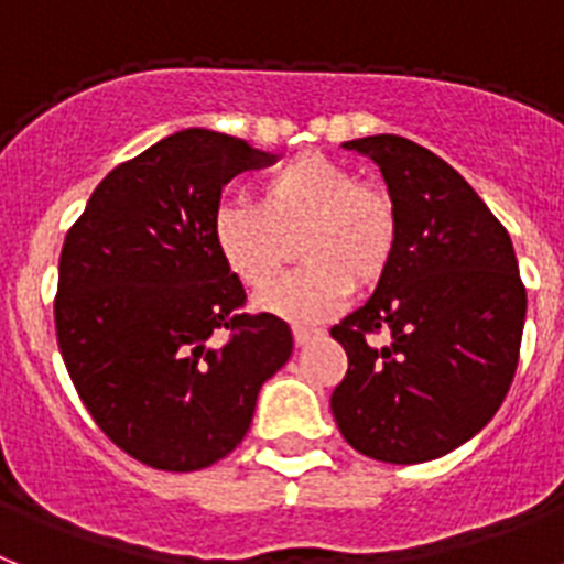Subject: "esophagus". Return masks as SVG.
<instances>
[{"mask_svg":"<svg viewBox=\"0 0 564 564\" xmlns=\"http://www.w3.org/2000/svg\"><path fill=\"white\" fill-rule=\"evenodd\" d=\"M318 335H321V329H306V326H295V329H292V338H295L297 347H304V344L315 340Z\"/></svg>","mask_w":564,"mask_h":564,"instance_id":"esophagus-1","label":"esophagus"}]
</instances>
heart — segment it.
Listing matches in <instances>:
<instances>
[{
	"instance_id": "heart-1",
	"label": "heart",
	"mask_w": 564,
	"mask_h": 564,
	"mask_svg": "<svg viewBox=\"0 0 564 564\" xmlns=\"http://www.w3.org/2000/svg\"><path fill=\"white\" fill-rule=\"evenodd\" d=\"M297 240L304 267L254 306L292 324L333 315L349 290H370L399 249V212L384 186L358 180L349 165L304 151L258 183L254 206L224 203L212 217V243L246 290H267Z\"/></svg>"
}]
</instances>
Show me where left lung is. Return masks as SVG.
<instances>
[{
	"instance_id": "1",
	"label": "left lung",
	"mask_w": 564,
	"mask_h": 564,
	"mask_svg": "<svg viewBox=\"0 0 564 564\" xmlns=\"http://www.w3.org/2000/svg\"><path fill=\"white\" fill-rule=\"evenodd\" d=\"M344 149L384 174L399 249L370 301L329 329L349 358L329 406L358 453L421 465L496 415L519 364L528 295L508 229L453 165L395 134ZM378 332L391 335L384 348L369 344Z\"/></svg>"
}]
</instances>
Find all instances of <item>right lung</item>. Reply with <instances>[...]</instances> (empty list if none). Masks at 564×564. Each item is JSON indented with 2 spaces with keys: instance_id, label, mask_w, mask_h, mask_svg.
<instances>
[{
  "instance_id": "1",
  "label": "right lung",
  "mask_w": 564,
  "mask_h": 564,
  "mask_svg": "<svg viewBox=\"0 0 564 564\" xmlns=\"http://www.w3.org/2000/svg\"><path fill=\"white\" fill-rule=\"evenodd\" d=\"M274 154L209 129L120 163L68 229L54 324L85 410L154 470H203L252 424L258 392L292 355L286 321L243 312V283L212 243L235 174Z\"/></svg>"
}]
</instances>
